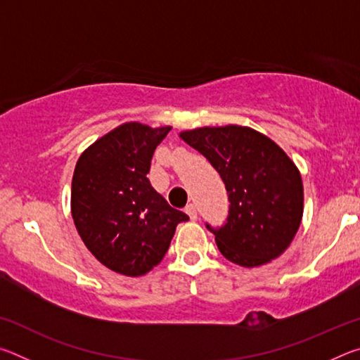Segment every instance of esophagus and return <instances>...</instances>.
<instances>
[{
  "mask_svg": "<svg viewBox=\"0 0 360 360\" xmlns=\"http://www.w3.org/2000/svg\"><path fill=\"white\" fill-rule=\"evenodd\" d=\"M186 212L188 214V217H191V221H197V208H195L193 203L186 206Z\"/></svg>",
  "mask_w": 360,
  "mask_h": 360,
  "instance_id": "obj_1",
  "label": "esophagus"
}]
</instances>
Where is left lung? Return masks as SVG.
<instances>
[{
    "label": "left lung",
    "mask_w": 360,
    "mask_h": 360,
    "mask_svg": "<svg viewBox=\"0 0 360 360\" xmlns=\"http://www.w3.org/2000/svg\"><path fill=\"white\" fill-rule=\"evenodd\" d=\"M179 138L206 157L229 193V217L211 229L225 259L254 268L278 259L303 217L302 174L279 146L249 127H200Z\"/></svg>",
    "instance_id": "obj_1"
}]
</instances>
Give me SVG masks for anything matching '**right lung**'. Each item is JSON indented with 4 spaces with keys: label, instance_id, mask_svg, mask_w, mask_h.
I'll return each mask as SVG.
<instances>
[{
    "label": "right lung",
    "instance_id": "obj_1",
    "mask_svg": "<svg viewBox=\"0 0 360 360\" xmlns=\"http://www.w3.org/2000/svg\"><path fill=\"white\" fill-rule=\"evenodd\" d=\"M172 127L125 122L85 149L71 184V214L84 245L109 270L143 276L188 221L150 186L154 150Z\"/></svg>",
    "mask_w": 360,
    "mask_h": 360
}]
</instances>
